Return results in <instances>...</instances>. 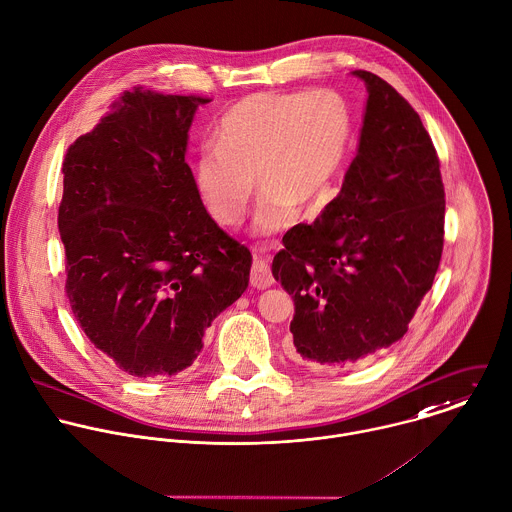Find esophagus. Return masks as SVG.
Here are the masks:
<instances>
[{
	"mask_svg": "<svg viewBox=\"0 0 512 512\" xmlns=\"http://www.w3.org/2000/svg\"><path fill=\"white\" fill-rule=\"evenodd\" d=\"M249 281H251V287H255V289H267V287L273 285L275 279H273L271 267H269V263H267L263 257H257V255H255Z\"/></svg>",
	"mask_w": 512,
	"mask_h": 512,
	"instance_id": "34e87169",
	"label": "esophagus"
}]
</instances>
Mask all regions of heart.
Returning a JSON list of instances; mask_svg holds the SVG:
<instances>
[{
  "instance_id": "b5f03b06",
  "label": "heart",
  "mask_w": 512,
  "mask_h": 512,
  "mask_svg": "<svg viewBox=\"0 0 512 512\" xmlns=\"http://www.w3.org/2000/svg\"><path fill=\"white\" fill-rule=\"evenodd\" d=\"M351 131L349 103L333 89L247 95L221 117L217 147L199 153L195 191L219 225L235 227L253 199L255 176L263 191L255 227L273 233L323 195L343 165Z\"/></svg>"
}]
</instances>
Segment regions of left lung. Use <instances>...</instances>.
<instances>
[{
	"label": "left lung",
	"instance_id": "obj_1",
	"mask_svg": "<svg viewBox=\"0 0 512 512\" xmlns=\"http://www.w3.org/2000/svg\"><path fill=\"white\" fill-rule=\"evenodd\" d=\"M367 85L357 157L339 195L285 233L273 277L295 301L303 361L337 369L391 347L433 287L445 237V187L419 113L385 79Z\"/></svg>",
	"mask_w": 512,
	"mask_h": 512
}]
</instances>
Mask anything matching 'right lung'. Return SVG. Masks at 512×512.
<instances>
[{"instance_id":"add662e5","label":"right lung","mask_w":512,"mask_h":512,"mask_svg":"<svg viewBox=\"0 0 512 512\" xmlns=\"http://www.w3.org/2000/svg\"><path fill=\"white\" fill-rule=\"evenodd\" d=\"M207 101L133 87L63 159L65 293L95 349L133 377L187 369L249 285V249L205 211L185 163Z\"/></svg>"}]
</instances>
